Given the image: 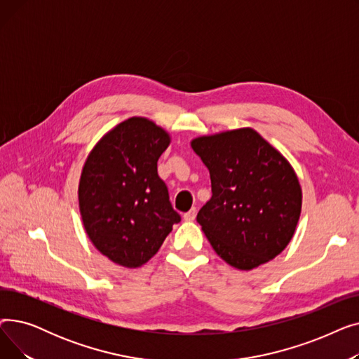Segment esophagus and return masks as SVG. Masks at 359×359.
Masks as SVG:
<instances>
[{
  "label": "esophagus",
  "mask_w": 359,
  "mask_h": 359,
  "mask_svg": "<svg viewBox=\"0 0 359 359\" xmlns=\"http://www.w3.org/2000/svg\"><path fill=\"white\" fill-rule=\"evenodd\" d=\"M195 217H196V208H192L191 211H187L186 214H183L184 221H194Z\"/></svg>",
  "instance_id": "1"
}]
</instances>
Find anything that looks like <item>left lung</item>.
<instances>
[{
    "label": "left lung",
    "mask_w": 359,
    "mask_h": 359,
    "mask_svg": "<svg viewBox=\"0 0 359 359\" xmlns=\"http://www.w3.org/2000/svg\"><path fill=\"white\" fill-rule=\"evenodd\" d=\"M208 167L212 196L196 221L217 255L250 271L291 241L301 214V186L287 158L252 128L191 142Z\"/></svg>",
    "instance_id": "obj_1"
}]
</instances>
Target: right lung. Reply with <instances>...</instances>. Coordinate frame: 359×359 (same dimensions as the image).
Returning <instances> with one entry per match:
<instances>
[{
	"mask_svg": "<svg viewBox=\"0 0 359 359\" xmlns=\"http://www.w3.org/2000/svg\"><path fill=\"white\" fill-rule=\"evenodd\" d=\"M168 144L163 128L134 116L109 130L84 163L79 203L86 233L121 266H142L180 221L157 173Z\"/></svg>",
	"mask_w": 359,
	"mask_h": 359,
	"instance_id": "obj_1",
	"label": "right lung"
}]
</instances>
